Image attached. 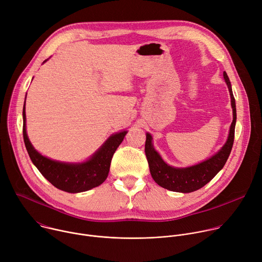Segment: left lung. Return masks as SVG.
<instances>
[{
  "mask_svg": "<svg viewBox=\"0 0 262 262\" xmlns=\"http://www.w3.org/2000/svg\"><path fill=\"white\" fill-rule=\"evenodd\" d=\"M223 76L230 93L233 120L230 125L227 141L216 154L194 166L184 168L172 167L162 159L160 154L155 149L151 135L149 133L146 134L145 154L148 161L149 170H150V174L154 180L159 185H161L162 188L178 193L195 192L208 183L223 169L224 165L226 164L234 141L236 107L229 78L225 71H224Z\"/></svg>",
  "mask_w": 262,
  "mask_h": 262,
  "instance_id": "8db88e82",
  "label": "left lung"
}]
</instances>
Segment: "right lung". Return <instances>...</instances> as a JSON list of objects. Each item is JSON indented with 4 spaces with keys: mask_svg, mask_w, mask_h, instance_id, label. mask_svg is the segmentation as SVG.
Segmentation results:
<instances>
[{
    "mask_svg": "<svg viewBox=\"0 0 262 262\" xmlns=\"http://www.w3.org/2000/svg\"><path fill=\"white\" fill-rule=\"evenodd\" d=\"M23 120L24 141L32 163L57 189L73 194L96 188L106 179L112 158L127 134L126 130H123L110 136L97 150L83 163H65L51 160L33 147L27 135L25 105L23 108Z\"/></svg>",
    "mask_w": 262,
    "mask_h": 262,
    "instance_id": "right-lung-1",
    "label": "right lung"
}]
</instances>
